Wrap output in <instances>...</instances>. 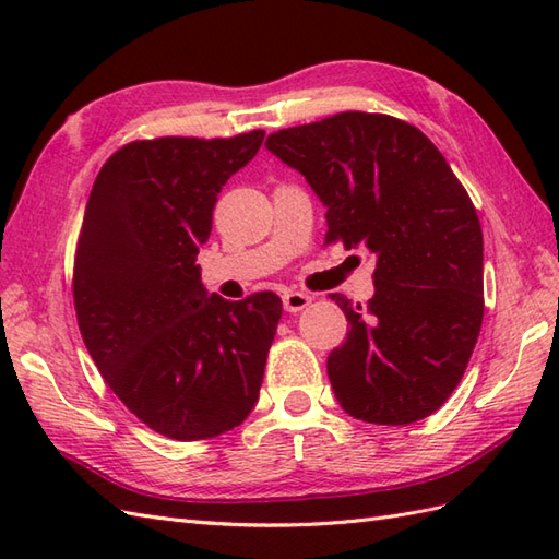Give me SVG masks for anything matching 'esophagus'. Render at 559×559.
<instances>
[{
	"label": "esophagus",
	"mask_w": 559,
	"mask_h": 559,
	"mask_svg": "<svg viewBox=\"0 0 559 559\" xmlns=\"http://www.w3.org/2000/svg\"><path fill=\"white\" fill-rule=\"evenodd\" d=\"M310 302H312V295L302 290H288L283 295V307H286V312H302Z\"/></svg>",
	"instance_id": "esophagus-1"
}]
</instances>
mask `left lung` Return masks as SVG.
<instances>
[{
    "mask_svg": "<svg viewBox=\"0 0 559 559\" xmlns=\"http://www.w3.org/2000/svg\"><path fill=\"white\" fill-rule=\"evenodd\" d=\"M266 148L326 206V242L377 254L367 307L331 295L350 326L326 360L341 408L374 425L427 418L483 324V230L466 189L420 129L389 115L338 112L281 129Z\"/></svg>",
    "mask_w": 559,
    "mask_h": 559,
    "instance_id": "obj_1",
    "label": "left lung"
}]
</instances>
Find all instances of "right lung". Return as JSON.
<instances>
[{
    "label": "right lung",
    "instance_id": "obj_1",
    "mask_svg": "<svg viewBox=\"0 0 559 559\" xmlns=\"http://www.w3.org/2000/svg\"><path fill=\"white\" fill-rule=\"evenodd\" d=\"M264 132L132 141L93 182L74 259L83 343L151 430L180 442L240 425L259 399L283 312L276 293L228 302L197 264L223 185Z\"/></svg>",
    "mask_w": 559,
    "mask_h": 559
}]
</instances>
